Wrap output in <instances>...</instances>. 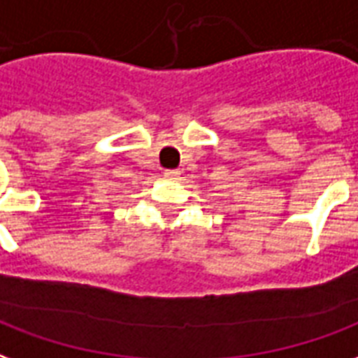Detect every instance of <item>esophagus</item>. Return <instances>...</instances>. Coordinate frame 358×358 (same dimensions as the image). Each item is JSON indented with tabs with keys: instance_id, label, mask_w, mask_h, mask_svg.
<instances>
[{
	"instance_id": "1",
	"label": "esophagus",
	"mask_w": 358,
	"mask_h": 358,
	"mask_svg": "<svg viewBox=\"0 0 358 358\" xmlns=\"http://www.w3.org/2000/svg\"><path fill=\"white\" fill-rule=\"evenodd\" d=\"M164 176H166V179H169V181H177V179L181 177V171H179V169H166Z\"/></svg>"
}]
</instances>
